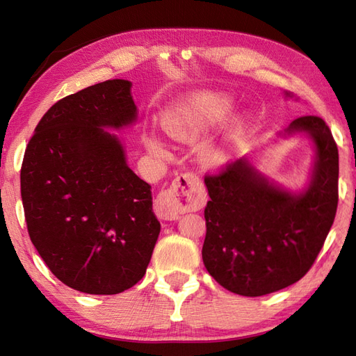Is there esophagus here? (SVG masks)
I'll return each mask as SVG.
<instances>
[{"label":"esophagus","mask_w":356,"mask_h":356,"mask_svg":"<svg viewBox=\"0 0 356 356\" xmlns=\"http://www.w3.org/2000/svg\"><path fill=\"white\" fill-rule=\"evenodd\" d=\"M199 205V192L196 190V177L183 173L173 179L172 186L155 199V213L163 220H177L179 214L193 210Z\"/></svg>","instance_id":"esophagus-1"}]
</instances>
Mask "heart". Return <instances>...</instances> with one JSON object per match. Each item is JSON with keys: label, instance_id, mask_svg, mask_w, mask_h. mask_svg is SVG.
I'll return each mask as SVG.
<instances>
[{"label": "heart", "instance_id": "heart-1", "mask_svg": "<svg viewBox=\"0 0 356 356\" xmlns=\"http://www.w3.org/2000/svg\"><path fill=\"white\" fill-rule=\"evenodd\" d=\"M232 99L220 93L201 92L195 93L177 107L170 108L161 119L164 134L172 140L183 143H195L204 134L210 133L229 115ZM245 120L241 116H234L223 127L222 133L216 137L205 138L197 146V161L204 169L213 170L227 164L237 134L243 128ZM148 151L159 157H166L168 148L161 138L154 134L145 137Z\"/></svg>", "mask_w": 356, "mask_h": 356}]
</instances>
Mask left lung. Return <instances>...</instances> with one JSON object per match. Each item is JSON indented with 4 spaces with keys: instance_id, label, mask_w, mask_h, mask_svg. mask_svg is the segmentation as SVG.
Returning <instances> with one entry per match:
<instances>
[{
    "instance_id": "left-lung-1",
    "label": "left lung",
    "mask_w": 356,
    "mask_h": 356,
    "mask_svg": "<svg viewBox=\"0 0 356 356\" xmlns=\"http://www.w3.org/2000/svg\"><path fill=\"white\" fill-rule=\"evenodd\" d=\"M285 98L298 101L291 92ZM308 137L314 146L307 186L291 192L241 157L205 177V268L223 289L257 298L298 282L313 266L338 204V149L322 118L302 116L276 134Z\"/></svg>"
}]
</instances>
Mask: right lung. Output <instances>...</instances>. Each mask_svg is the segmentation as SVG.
<instances>
[{
    "instance_id": "add662e5",
    "label": "right lung",
    "mask_w": 356,
    "mask_h": 356,
    "mask_svg": "<svg viewBox=\"0 0 356 356\" xmlns=\"http://www.w3.org/2000/svg\"><path fill=\"white\" fill-rule=\"evenodd\" d=\"M133 83L107 80L60 99L30 138L21 196L30 238L76 291L118 294L143 278L160 234L151 186L108 131L137 122Z\"/></svg>"
}]
</instances>
